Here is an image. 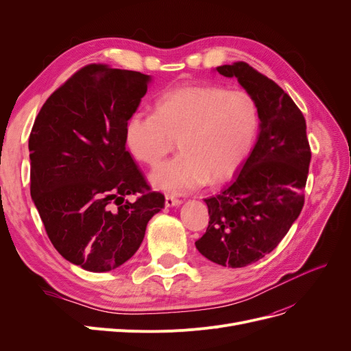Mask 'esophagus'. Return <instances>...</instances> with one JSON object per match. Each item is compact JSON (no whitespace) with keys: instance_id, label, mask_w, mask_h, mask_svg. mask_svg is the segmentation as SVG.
Segmentation results:
<instances>
[{"instance_id":"esophagus-1","label":"esophagus","mask_w":351,"mask_h":351,"mask_svg":"<svg viewBox=\"0 0 351 351\" xmlns=\"http://www.w3.org/2000/svg\"><path fill=\"white\" fill-rule=\"evenodd\" d=\"M165 205L168 206V208L179 206V205H182V200L178 199V197H175V196H172V195H166V196H165Z\"/></svg>"}]
</instances>
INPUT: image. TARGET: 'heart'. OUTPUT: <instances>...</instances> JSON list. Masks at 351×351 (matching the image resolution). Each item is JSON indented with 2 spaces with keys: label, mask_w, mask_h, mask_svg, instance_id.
Here are the masks:
<instances>
[{
  "label": "heart",
  "mask_w": 351,
  "mask_h": 351,
  "mask_svg": "<svg viewBox=\"0 0 351 351\" xmlns=\"http://www.w3.org/2000/svg\"><path fill=\"white\" fill-rule=\"evenodd\" d=\"M259 128V108L246 90L216 84H192L166 90L155 115L135 112L125 122L128 152L155 166L178 139L180 155L149 175L154 188L186 193L230 178L249 155Z\"/></svg>",
  "instance_id": "obj_1"
}]
</instances>
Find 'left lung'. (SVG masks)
Returning <instances> with one entry per match:
<instances>
[{"label": "left lung", "mask_w": 351, "mask_h": 351, "mask_svg": "<svg viewBox=\"0 0 351 351\" xmlns=\"http://www.w3.org/2000/svg\"><path fill=\"white\" fill-rule=\"evenodd\" d=\"M216 71L256 99L259 135L232 185L205 199L209 225L195 245L213 263L245 267L278 246L299 217L311 152L302 110L278 84L246 62Z\"/></svg>", "instance_id": "1"}]
</instances>
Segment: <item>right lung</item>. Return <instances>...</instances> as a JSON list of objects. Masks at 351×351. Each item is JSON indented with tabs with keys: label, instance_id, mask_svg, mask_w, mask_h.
Masks as SVG:
<instances>
[{
	"label": "right lung",
	"instance_id": "obj_1",
	"mask_svg": "<svg viewBox=\"0 0 351 351\" xmlns=\"http://www.w3.org/2000/svg\"><path fill=\"white\" fill-rule=\"evenodd\" d=\"M151 81L136 71L86 65L47 99L32 126V200L53 247L88 271L131 259L165 206L123 141ZM136 193L135 202L127 199Z\"/></svg>",
	"mask_w": 351,
	"mask_h": 351
}]
</instances>
